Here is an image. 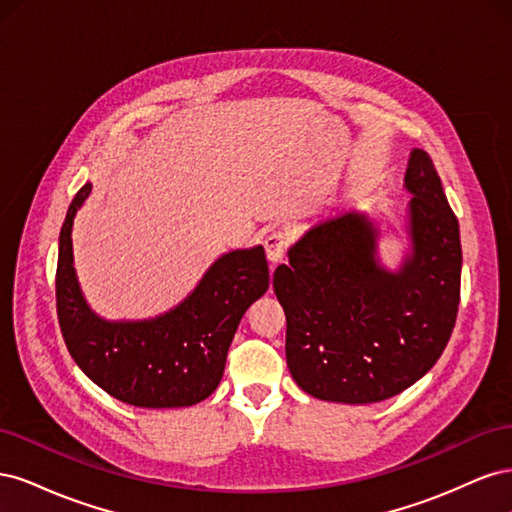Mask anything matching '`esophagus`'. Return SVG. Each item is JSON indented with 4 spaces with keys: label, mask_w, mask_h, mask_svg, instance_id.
I'll return each instance as SVG.
<instances>
[{
    "label": "esophagus",
    "mask_w": 512,
    "mask_h": 512,
    "mask_svg": "<svg viewBox=\"0 0 512 512\" xmlns=\"http://www.w3.org/2000/svg\"><path fill=\"white\" fill-rule=\"evenodd\" d=\"M265 250H267V258L271 262H280L288 250V232L273 230L271 235L265 239Z\"/></svg>",
    "instance_id": "1"
}]
</instances>
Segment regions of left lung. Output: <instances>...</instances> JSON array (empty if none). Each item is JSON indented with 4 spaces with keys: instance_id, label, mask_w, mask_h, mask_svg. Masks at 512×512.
<instances>
[{
    "instance_id": "obj_1",
    "label": "left lung",
    "mask_w": 512,
    "mask_h": 512,
    "mask_svg": "<svg viewBox=\"0 0 512 512\" xmlns=\"http://www.w3.org/2000/svg\"><path fill=\"white\" fill-rule=\"evenodd\" d=\"M410 254L397 271L376 256L378 228L350 211L290 247L273 273L286 314V363L305 393L374 404L436 365L455 329L461 286L459 222L423 149L410 153Z\"/></svg>"
}]
</instances>
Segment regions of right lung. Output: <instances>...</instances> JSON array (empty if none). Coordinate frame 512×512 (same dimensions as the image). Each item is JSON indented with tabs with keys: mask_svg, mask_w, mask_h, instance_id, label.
Returning a JSON list of instances; mask_svg holds the SVG:
<instances>
[{
	"mask_svg": "<svg viewBox=\"0 0 512 512\" xmlns=\"http://www.w3.org/2000/svg\"><path fill=\"white\" fill-rule=\"evenodd\" d=\"M91 192L85 183L59 232L57 318L72 359L108 395L136 408H185L222 380L239 322L269 288L262 245L218 258L170 312L149 320H104L91 312L74 271L72 224Z\"/></svg>",
	"mask_w": 512,
	"mask_h": 512,
	"instance_id": "1",
	"label": "right lung"
}]
</instances>
